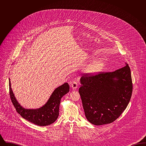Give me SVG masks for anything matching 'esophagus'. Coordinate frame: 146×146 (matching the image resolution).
<instances>
[{
    "label": "esophagus",
    "mask_w": 146,
    "mask_h": 146,
    "mask_svg": "<svg viewBox=\"0 0 146 146\" xmlns=\"http://www.w3.org/2000/svg\"><path fill=\"white\" fill-rule=\"evenodd\" d=\"M78 82H76V81H74L71 84V87L73 89H76L78 88Z\"/></svg>",
    "instance_id": "esophagus-1"
}]
</instances>
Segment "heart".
<instances>
[{
	"instance_id": "b5f03b06",
	"label": "heart",
	"mask_w": 146,
	"mask_h": 146,
	"mask_svg": "<svg viewBox=\"0 0 146 146\" xmlns=\"http://www.w3.org/2000/svg\"><path fill=\"white\" fill-rule=\"evenodd\" d=\"M104 64L105 62L103 59L95 60L87 67L86 70L89 73H97L103 68Z\"/></svg>"
}]
</instances>
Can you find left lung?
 I'll list each match as a JSON object with an SVG mask.
<instances>
[{"label":"left lung","mask_w":146,"mask_h":146,"mask_svg":"<svg viewBox=\"0 0 146 146\" xmlns=\"http://www.w3.org/2000/svg\"><path fill=\"white\" fill-rule=\"evenodd\" d=\"M114 72L83 74L79 89L85 117L95 125L113 123L126 109L131 97V70L127 63Z\"/></svg>","instance_id":"obj_1"}]
</instances>
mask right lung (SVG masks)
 <instances>
[{"label":"right lung","mask_w":146,"mask_h":146,"mask_svg":"<svg viewBox=\"0 0 146 146\" xmlns=\"http://www.w3.org/2000/svg\"><path fill=\"white\" fill-rule=\"evenodd\" d=\"M70 91L67 83L56 88L49 100L42 107L36 110H27L19 104L15 97L9 79V94L11 102L17 112L21 117L35 125L46 126L54 123L59 115V106L61 99Z\"/></svg>","instance_id":"obj_1"}]
</instances>
